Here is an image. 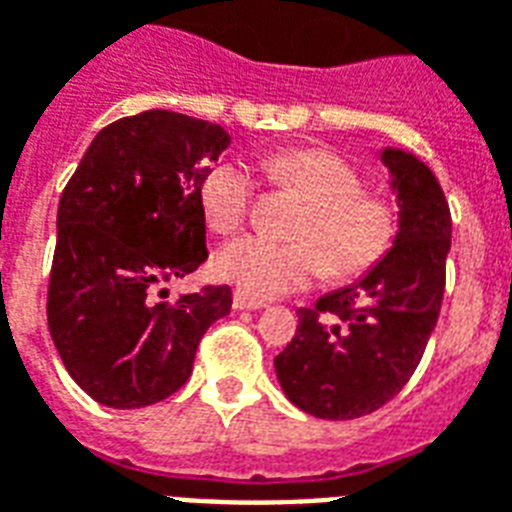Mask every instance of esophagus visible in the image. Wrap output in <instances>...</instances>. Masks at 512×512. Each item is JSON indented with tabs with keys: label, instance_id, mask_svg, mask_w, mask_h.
<instances>
[{
	"label": "esophagus",
	"instance_id": "34e87169",
	"mask_svg": "<svg viewBox=\"0 0 512 512\" xmlns=\"http://www.w3.org/2000/svg\"><path fill=\"white\" fill-rule=\"evenodd\" d=\"M233 306H236V309H263L266 301H260V298H252V295L236 290V293H233Z\"/></svg>",
	"mask_w": 512,
	"mask_h": 512
}]
</instances>
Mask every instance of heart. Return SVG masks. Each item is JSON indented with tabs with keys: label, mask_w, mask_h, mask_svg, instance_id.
Here are the masks:
<instances>
[{
	"label": "heart",
	"mask_w": 512,
	"mask_h": 512,
	"mask_svg": "<svg viewBox=\"0 0 512 512\" xmlns=\"http://www.w3.org/2000/svg\"><path fill=\"white\" fill-rule=\"evenodd\" d=\"M271 184L304 200L293 227L295 241L263 236L233 238L217 252V274L252 298L301 290L317 276H358L380 260L396 236L391 203L363 192L350 162L325 149H295L263 162ZM255 198V179L241 162H222L200 184L203 217L217 233L244 225Z\"/></svg>",
	"instance_id": "obj_1"
}]
</instances>
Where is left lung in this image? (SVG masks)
<instances>
[{
    "label": "left lung",
    "instance_id": "8db88e82",
    "mask_svg": "<svg viewBox=\"0 0 512 512\" xmlns=\"http://www.w3.org/2000/svg\"><path fill=\"white\" fill-rule=\"evenodd\" d=\"M399 198V233L361 282L298 309L276 377L295 407L325 420L363 418L410 382L445 293L450 208L418 157L382 151Z\"/></svg>",
    "mask_w": 512,
    "mask_h": 512
}]
</instances>
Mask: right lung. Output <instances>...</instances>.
<instances>
[{
    "label": "right lung",
    "mask_w": 512,
    "mask_h": 512,
    "mask_svg": "<svg viewBox=\"0 0 512 512\" xmlns=\"http://www.w3.org/2000/svg\"><path fill=\"white\" fill-rule=\"evenodd\" d=\"M219 124L173 111L124 116L97 132L59 200L48 328L64 369L94 401L138 410L192 374L227 285L168 301L173 279L208 257L200 184L227 149Z\"/></svg>",
    "instance_id": "1"
}]
</instances>
